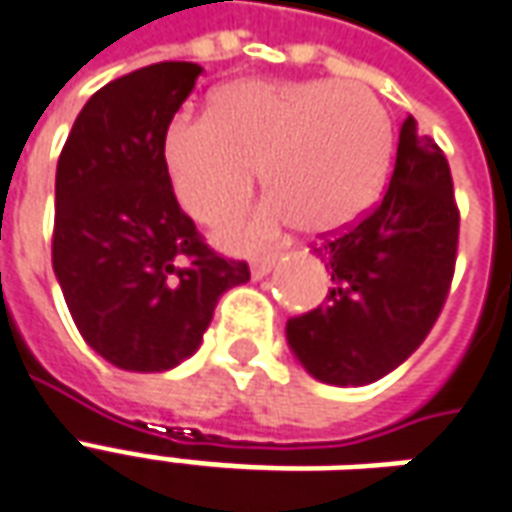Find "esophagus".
Listing matches in <instances>:
<instances>
[{
	"instance_id": "1",
	"label": "esophagus",
	"mask_w": 512,
	"mask_h": 512,
	"mask_svg": "<svg viewBox=\"0 0 512 512\" xmlns=\"http://www.w3.org/2000/svg\"><path fill=\"white\" fill-rule=\"evenodd\" d=\"M275 262H278V256H270V259H262V262H256L253 267H250V275L259 281V278H264V275H270V270L275 267Z\"/></svg>"
}]
</instances>
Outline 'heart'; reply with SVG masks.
Returning a JSON list of instances; mask_svg holds the SVG:
<instances>
[{
    "label": "heart",
    "instance_id": "b5f03b06",
    "mask_svg": "<svg viewBox=\"0 0 512 512\" xmlns=\"http://www.w3.org/2000/svg\"><path fill=\"white\" fill-rule=\"evenodd\" d=\"M162 159L181 209L201 223L234 212L256 184L270 195L217 228V245L253 253L289 226L333 234L364 217L383 192L391 121L372 90L333 79L231 82L209 115H173Z\"/></svg>",
    "mask_w": 512,
    "mask_h": 512
}]
</instances>
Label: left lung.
I'll list each match as a JSON object with an SVG mask.
<instances>
[{
    "mask_svg": "<svg viewBox=\"0 0 512 512\" xmlns=\"http://www.w3.org/2000/svg\"><path fill=\"white\" fill-rule=\"evenodd\" d=\"M458 226L447 157L408 115L383 201L314 248L331 286L322 306L286 322L297 364L328 386H366L397 369L447 300Z\"/></svg>",
    "mask_w": 512,
    "mask_h": 512,
    "instance_id": "left-lung-1",
    "label": "left lung"
}]
</instances>
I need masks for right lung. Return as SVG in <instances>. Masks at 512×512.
<instances>
[{
    "label": "right lung",
    "instance_id": "add662e5",
    "mask_svg": "<svg viewBox=\"0 0 512 512\" xmlns=\"http://www.w3.org/2000/svg\"><path fill=\"white\" fill-rule=\"evenodd\" d=\"M154 63L96 90L54 179L52 264L82 339L126 372H168L204 339L248 264L223 259L181 212L162 134L201 76Z\"/></svg>",
    "mask_w": 512,
    "mask_h": 512
}]
</instances>
